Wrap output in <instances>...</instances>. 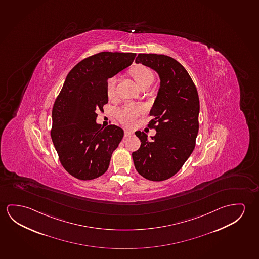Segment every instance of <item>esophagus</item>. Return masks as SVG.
Listing matches in <instances>:
<instances>
[{"label": "esophagus", "mask_w": 259, "mask_h": 259, "mask_svg": "<svg viewBox=\"0 0 259 259\" xmlns=\"http://www.w3.org/2000/svg\"><path fill=\"white\" fill-rule=\"evenodd\" d=\"M133 134H134V132L130 131V130H124V137L131 136Z\"/></svg>", "instance_id": "34e87169"}]
</instances>
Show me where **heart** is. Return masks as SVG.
I'll return each mask as SVG.
<instances>
[{
  "label": "heart",
  "instance_id": "obj_1",
  "mask_svg": "<svg viewBox=\"0 0 259 259\" xmlns=\"http://www.w3.org/2000/svg\"><path fill=\"white\" fill-rule=\"evenodd\" d=\"M131 74L133 78L136 80V83L138 84L139 86L145 80L153 79V75L151 71L143 65H137L136 67L133 68ZM115 83H116V80H115V77H112L110 79H108V83H107V93L109 98H112L115 95ZM142 112H143V109L140 107L126 106L117 112V117L123 124L130 126L136 123L137 118L142 114Z\"/></svg>",
  "mask_w": 259,
  "mask_h": 259
}]
</instances>
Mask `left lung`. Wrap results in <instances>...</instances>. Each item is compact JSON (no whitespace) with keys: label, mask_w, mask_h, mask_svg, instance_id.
Wrapping results in <instances>:
<instances>
[{"label":"left lung","mask_w":259,"mask_h":259,"mask_svg":"<svg viewBox=\"0 0 259 259\" xmlns=\"http://www.w3.org/2000/svg\"><path fill=\"white\" fill-rule=\"evenodd\" d=\"M136 63L154 70L160 82L149 123L157 133L148 138L144 132H136L141 146L132 153L133 160L140 175L162 181L175 175L195 149L199 129L198 93L187 70L170 56L139 54Z\"/></svg>","instance_id":"obj_1"}]
</instances>
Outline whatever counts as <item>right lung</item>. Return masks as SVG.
<instances>
[{
    "instance_id": "obj_1",
    "label": "right lung",
    "mask_w": 259,
    "mask_h": 259,
    "mask_svg": "<svg viewBox=\"0 0 259 259\" xmlns=\"http://www.w3.org/2000/svg\"><path fill=\"white\" fill-rule=\"evenodd\" d=\"M136 56L99 53L80 61L68 73L53 107L51 137L63 167L76 179L91 180L108 170L123 130L97 123V112L108 102V79L130 66Z\"/></svg>"
}]
</instances>
